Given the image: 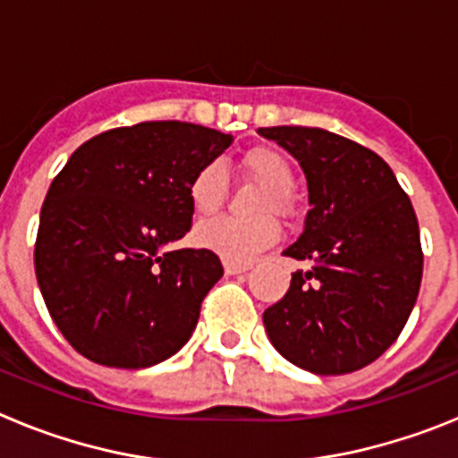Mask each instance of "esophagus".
Wrapping results in <instances>:
<instances>
[{
    "label": "esophagus",
    "instance_id": "esophagus-1",
    "mask_svg": "<svg viewBox=\"0 0 458 458\" xmlns=\"http://www.w3.org/2000/svg\"><path fill=\"white\" fill-rule=\"evenodd\" d=\"M252 268L250 261H225V270L226 275H238V273H245V270Z\"/></svg>",
    "mask_w": 458,
    "mask_h": 458
}]
</instances>
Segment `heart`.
I'll return each mask as SVG.
<instances>
[{"label": "heart", "instance_id": "heart-1", "mask_svg": "<svg viewBox=\"0 0 458 458\" xmlns=\"http://www.w3.org/2000/svg\"><path fill=\"white\" fill-rule=\"evenodd\" d=\"M242 172L250 179L264 185L257 199V210H286L291 206V190L295 183L293 165L289 157L277 148L257 147L242 153ZM226 172L220 163L201 165L190 179L188 197L192 208L199 216L208 217L217 213L225 201ZM279 238V225L275 217L259 216L252 220H238V217H216L206 220L197 226L194 241L201 248L213 250L226 261H250L259 250L268 248Z\"/></svg>", "mask_w": 458, "mask_h": 458}]
</instances>
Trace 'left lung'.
<instances>
[{"instance_id": "obj_1", "label": "left lung", "mask_w": 458, "mask_h": 458, "mask_svg": "<svg viewBox=\"0 0 458 458\" xmlns=\"http://www.w3.org/2000/svg\"><path fill=\"white\" fill-rule=\"evenodd\" d=\"M259 135L301 163L311 206L284 250L307 270L264 311L268 339L311 374L362 369L394 344L418 301L424 257L411 199L390 165L358 141L302 125Z\"/></svg>"}]
</instances>
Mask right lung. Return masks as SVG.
<instances>
[{"label":"right lung","instance_id":"add662e5","mask_svg":"<svg viewBox=\"0 0 458 458\" xmlns=\"http://www.w3.org/2000/svg\"><path fill=\"white\" fill-rule=\"evenodd\" d=\"M233 137L144 121L84 141L40 208L34 266L52 321L105 367L144 369L183 349L222 277L210 250H167L192 226L188 185Z\"/></svg>","mask_w":458,"mask_h":458}]
</instances>
